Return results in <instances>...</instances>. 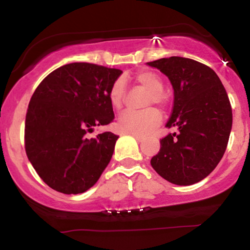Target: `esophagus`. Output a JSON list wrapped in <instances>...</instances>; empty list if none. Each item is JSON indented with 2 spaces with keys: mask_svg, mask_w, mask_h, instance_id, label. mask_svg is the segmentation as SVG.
Returning a JSON list of instances; mask_svg holds the SVG:
<instances>
[{
  "mask_svg": "<svg viewBox=\"0 0 250 250\" xmlns=\"http://www.w3.org/2000/svg\"><path fill=\"white\" fill-rule=\"evenodd\" d=\"M133 136L135 137V139H136L137 142H142L143 139H145V137L141 136V135H135V134H133Z\"/></svg>",
  "mask_w": 250,
  "mask_h": 250,
  "instance_id": "obj_1",
  "label": "esophagus"
}]
</instances>
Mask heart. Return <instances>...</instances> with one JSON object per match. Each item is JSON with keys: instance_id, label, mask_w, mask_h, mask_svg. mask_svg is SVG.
Instances as JSON below:
<instances>
[{"instance_id": "obj_1", "label": "heart", "mask_w": 250, "mask_h": 250, "mask_svg": "<svg viewBox=\"0 0 250 250\" xmlns=\"http://www.w3.org/2000/svg\"><path fill=\"white\" fill-rule=\"evenodd\" d=\"M134 81L137 85L149 91L146 97L145 107L157 104L160 107L167 105V97L162 93L165 89L162 79L156 73L150 70H140L134 75ZM125 96V83L116 80L111 84L108 93V99L111 107L120 110L123 105ZM162 115L156 108L149 107L143 110H125L119 117V128L122 131L135 135H146L161 123Z\"/></svg>"}]
</instances>
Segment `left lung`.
I'll list each match as a JSON object with an SVG mask.
<instances>
[{"mask_svg":"<svg viewBox=\"0 0 250 250\" xmlns=\"http://www.w3.org/2000/svg\"><path fill=\"white\" fill-rule=\"evenodd\" d=\"M148 65L167 75L174 88L166 127L175 131L160 140L151 167L174 185H194L214 170L228 145L233 113L227 91L216 73L195 60L171 56Z\"/></svg>","mask_w":250,"mask_h":250,"instance_id":"1","label":"left lung"}]
</instances>
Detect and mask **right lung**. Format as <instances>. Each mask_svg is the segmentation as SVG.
<instances>
[{
    "instance_id": "1",
    "label": "right lung",
    "mask_w": 250,
    "mask_h": 250,
    "mask_svg": "<svg viewBox=\"0 0 250 250\" xmlns=\"http://www.w3.org/2000/svg\"><path fill=\"white\" fill-rule=\"evenodd\" d=\"M121 73L94 63H69L51 71L34 91L25 115V153L54 190L81 194L110 162L119 136L89 134L113 122L108 93Z\"/></svg>"
}]
</instances>
